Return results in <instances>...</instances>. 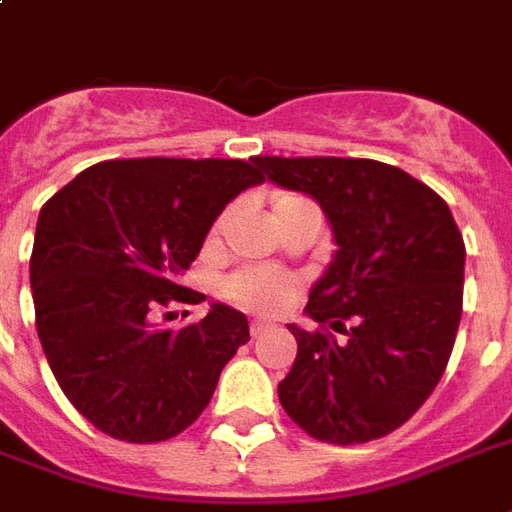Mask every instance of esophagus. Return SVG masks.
Instances as JSON below:
<instances>
[{
  "mask_svg": "<svg viewBox=\"0 0 512 512\" xmlns=\"http://www.w3.org/2000/svg\"><path fill=\"white\" fill-rule=\"evenodd\" d=\"M268 329H273V324H268V321H252L249 332H252V337H260V335H265Z\"/></svg>",
  "mask_w": 512,
  "mask_h": 512,
  "instance_id": "1",
  "label": "esophagus"
}]
</instances>
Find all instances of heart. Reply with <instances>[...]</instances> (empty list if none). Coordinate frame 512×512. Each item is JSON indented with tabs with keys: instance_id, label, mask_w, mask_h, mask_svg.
<instances>
[{
	"instance_id": "obj_1",
	"label": "heart",
	"mask_w": 512,
	"mask_h": 512,
	"mask_svg": "<svg viewBox=\"0 0 512 512\" xmlns=\"http://www.w3.org/2000/svg\"><path fill=\"white\" fill-rule=\"evenodd\" d=\"M303 204H308V201L292 196V193H281L273 201V215L284 212V209L303 207ZM228 295L252 311H279L281 305H287L292 287L281 273L268 271V268H249V271L236 273L228 281Z\"/></svg>"
}]
</instances>
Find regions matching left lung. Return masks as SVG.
<instances>
[{"instance_id":"obj_1","label":"left lung","mask_w":512,"mask_h":512,"mask_svg":"<svg viewBox=\"0 0 512 512\" xmlns=\"http://www.w3.org/2000/svg\"><path fill=\"white\" fill-rule=\"evenodd\" d=\"M252 164L284 191L311 196L337 247L305 313L345 337L289 324L297 358L279 382L281 406L327 444L388 436L425 404L452 356L465 281L460 228L436 191L374 159Z\"/></svg>"}]
</instances>
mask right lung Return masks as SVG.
Here are the masks:
<instances>
[{
  "instance_id": "obj_1",
  "label": "right lung",
  "mask_w": 512,
  "mask_h": 512,
  "mask_svg": "<svg viewBox=\"0 0 512 512\" xmlns=\"http://www.w3.org/2000/svg\"><path fill=\"white\" fill-rule=\"evenodd\" d=\"M263 183L239 159L100 162L39 212L31 252L36 332L60 390L106 436L154 444L183 433L249 340L247 316L212 303L199 324L156 311L207 297L183 287L225 204Z\"/></svg>"
}]
</instances>
